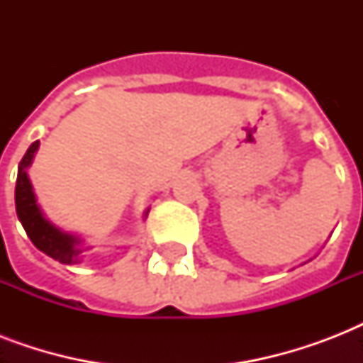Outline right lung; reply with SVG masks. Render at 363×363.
<instances>
[{
	"label": "right lung",
	"mask_w": 363,
	"mask_h": 363,
	"mask_svg": "<svg viewBox=\"0 0 363 363\" xmlns=\"http://www.w3.org/2000/svg\"><path fill=\"white\" fill-rule=\"evenodd\" d=\"M39 141L31 143L30 148L26 150L24 158L18 164V175H16V188H14V203H16V215H18L20 224L24 226L28 238L35 245L41 252H45L50 258L58 259L60 264H79L86 250L92 247L84 245V239L75 233L65 232L54 222H50L43 213L41 205L37 203V196L31 186L30 169L31 162L35 158ZM148 211H145L147 218Z\"/></svg>",
	"instance_id": "1"
}]
</instances>
